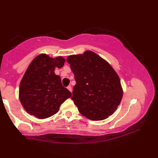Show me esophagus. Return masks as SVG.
<instances>
[{"label": "esophagus", "mask_w": 158, "mask_h": 158, "mask_svg": "<svg viewBox=\"0 0 158 158\" xmlns=\"http://www.w3.org/2000/svg\"><path fill=\"white\" fill-rule=\"evenodd\" d=\"M67 88H68V89L69 90V91L72 92V87L70 86V85H68V86L67 87Z\"/></svg>", "instance_id": "34e87169"}]
</instances>
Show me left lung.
I'll return each instance as SVG.
<instances>
[{"label": "left lung", "instance_id": "obj_1", "mask_svg": "<svg viewBox=\"0 0 158 158\" xmlns=\"http://www.w3.org/2000/svg\"><path fill=\"white\" fill-rule=\"evenodd\" d=\"M67 62L76 81L72 100L80 113L93 121L113 114L121 103L123 89L110 64L91 51L69 56Z\"/></svg>", "mask_w": 158, "mask_h": 158}]
</instances>
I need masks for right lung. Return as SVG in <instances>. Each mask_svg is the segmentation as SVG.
I'll return each instance as SVG.
<instances>
[{
  "mask_svg": "<svg viewBox=\"0 0 158 158\" xmlns=\"http://www.w3.org/2000/svg\"><path fill=\"white\" fill-rule=\"evenodd\" d=\"M65 61L61 56L52 58L42 53L29 65L19 85V100L29 114L40 119L49 118L71 97L60 76L54 73L55 68H62Z\"/></svg>",
  "mask_w": 158,
  "mask_h": 158,
  "instance_id": "1",
  "label": "right lung"
}]
</instances>
